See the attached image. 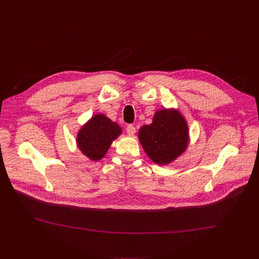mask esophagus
Masks as SVG:
<instances>
[{
    "instance_id": "34e87169",
    "label": "esophagus",
    "mask_w": 259,
    "mask_h": 259,
    "mask_svg": "<svg viewBox=\"0 0 259 259\" xmlns=\"http://www.w3.org/2000/svg\"><path fill=\"white\" fill-rule=\"evenodd\" d=\"M126 131L129 136H133L135 134V127L133 125H128L126 127Z\"/></svg>"
}]
</instances>
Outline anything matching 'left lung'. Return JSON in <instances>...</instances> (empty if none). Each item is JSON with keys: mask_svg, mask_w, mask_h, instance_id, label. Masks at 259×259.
<instances>
[{"mask_svg": "<svg viewBox=\"0 0 259 259\" xmlns=\"http://www.w3.org/2000/svg\"><path fill=\"white\" fill-rule=\"evenodd\" d=\"M138 139L145 154L156 164H171L187 151L190 142L189 125L176 108L158 109L150 125L138 131Z\"/></svg>", "mask_w": 259, "mask_h": 259, "instance_id": "1", "label": "left lung"}]
</instances>
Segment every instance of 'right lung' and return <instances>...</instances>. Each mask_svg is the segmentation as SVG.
Returning <instances> with one entry per match:
<instances>
[{"label":"right lung","mask_w":259,"mask_h":259,"mask_svg":"<svg viewBox=\"0 0 259 259\" xmlns=\"http://www.w3.org/2000/svg\"><path fill=\"white\" fill-rule=\"evenodd\" d=\"M122 134L120 125L104 114L92 116L78 131L77 146L81 153L91 161L101 160L113 141Z\"/></svg>","instance_id":"right-lung-1"}]
</instances>
